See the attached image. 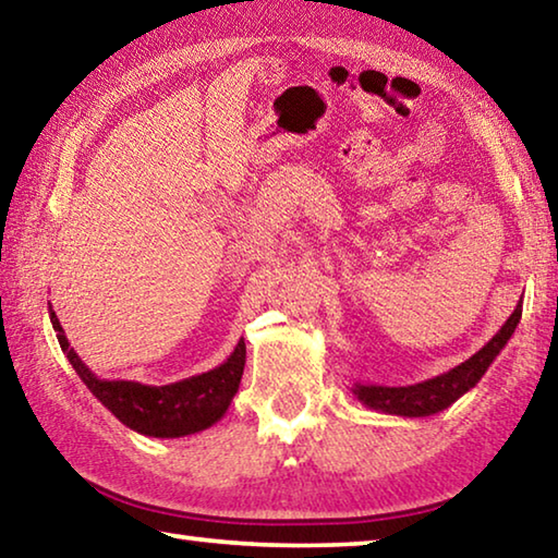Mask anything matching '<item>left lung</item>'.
Segmentation results:
<instances>
[{
	"label": "left lung",
	"instance_id": "obj_1",
	"mask_svg": "<svg viewBox=\"0 0 558 558\" xmlns=\"http://www.w3.org/2000/svg\"><path fill=\"white\" fill-rule=\"evenodd\" d=\"M519 319H522V300L517 302L514 313L499 327V332L480 352L458 364L456 369L409 386H379L356 381L352 386V393L366 409L389 415H403V418H423V415L446 411L448 405L456 403L462 393H468L472 386H477V381L483 379L489 364L495 362L497 354L509 342V337L514 335Z\"/></svg>",
	"mask_w": 558,
	"mask_h": 558
}]
</instances>
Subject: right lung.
<instances>
[{
	"mask_svg": "<svg viewBox=\"0 0 558 558\" xmlns=\"http://www.w3.org/2000/svg\"><path fill=\"white\" fill-rule=\"evenodd\" d=\"M49 317L59 337L63 354L69 356L75 374L88 386L90 393L116 415L128 428L149 438H182L214 426L229 411L235 391H239L243 366H245V342L239 344L223 364L211 372L189 376V379L153 386L140 381H108L98 379L81 356L75 354L63 327L56 317L49 302Z\"/></svg>",
	"mask_w": 558,
	"mask_h": 558,
	"instance_id": "1",
	"label": "right lung"
}]
</instances>
